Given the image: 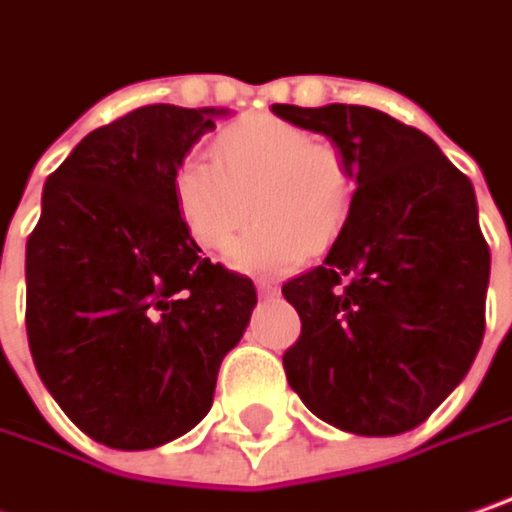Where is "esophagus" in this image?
Listing matches in <instances>:
<instances>
[{
  "label": "esophagus",
  "instance_id": "1",
  "mask_svg": "<svg viewBox=\"0 0 512 512\" xmlns=\"http://www.w3.org/2000/svg\"><path fill=\"white\" fill-rule=\"evenodd\" d=\"M257 292L263 298H272V295H278V284L275 281H257Z\"/></svg>",
  "mask_w": 512,
  "mask_h": 512
}]
</instances>
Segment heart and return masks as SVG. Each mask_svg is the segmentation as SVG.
<instances>
[{"mask_svg":"<svg viewBox=\"0 0 512 512\" xmlns=\"http://www.w3.org/2000/svg\"><path fill=\"white\" fill-rule=\"evenodd\" d=\"M202 153L173 170V205L202 249L220 252L249 220L257 223L228 252V263L249 275H281L301 266L313 249H327L347 226L356 176L347 156L324 138L255 115L228 124Z\"/></svg>","mask_w":512,"mask_h":512,"instance_id":"heart-1","label":"heart"}]
</instances>
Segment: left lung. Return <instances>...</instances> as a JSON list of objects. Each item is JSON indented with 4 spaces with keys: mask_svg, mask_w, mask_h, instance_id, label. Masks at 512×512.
Wrapping results in <instances>:
<instances>
[{
    "mask_svg": "<svg viewBox=\"0 0 512 512\" xmlns=\"http://www.w3.org/2000/svg\"><path fill=\"white\" fill-rule=\"evenodd\" d=\"M272 112L330 138L356 176L324 263L284 284L301 316L286 379L342 432H411L461 385L484 339L490 249L472 182L426 133L371 106Z\"/></svg>",
    "mask_w": 512,
    "mask_h": 512,
    "instance_id": "obj_1",
    "label": "left lung"
}]
</instances>
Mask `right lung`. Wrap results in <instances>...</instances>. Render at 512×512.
Instances as JSON below:
<instances>
[{
    "mask_svg": "<svg viewBox=\"0 0 512 512\" xmlns=\"http://www.w3.org/2000/svg\"><path fill=\"white\" fill-rule=\"evenodd\" d=\"M228 109L153 104L92 130L46 179L25 246L37 374L77 429L156 449L214 403L249 327L255 284L202 257L173 205V170Z\"/></svg>",
    "mask_w": 512,
    "mask_h": 512,
    "instance_id": "obj_1",
    "label": "right lung"
}]
</instances>
